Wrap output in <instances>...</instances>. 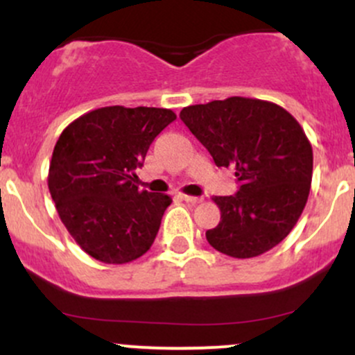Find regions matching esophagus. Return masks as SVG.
<instances>
[{
	"mask_svg": "<svg viewBox=\"0 0 355 355\" xmlns=\"http://www.w3.org/2000/svg\"><path fill=\"white\" fill-rule=\"evenodd\" d=\"M180 198L182 200L190 202V203H200L202 202V197H193V195H185V193H182Z\"/></svg>",
	"mask_w": 355,
	"mask_h": 355,
	"instance_id": "1",
	"label": "esophagus"
}]
</instances>
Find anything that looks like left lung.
Segmentation results:
<instances>
[{
	"label": "left lung",
	"mask_w": 355,
	"mask_h": 355,
	"mask_svg": "<svg viewBox=\"0 0 355 355\" xmlns=\"http://www.w3.org/2000/svg\"><path fill=\"white\" fill-rule=\"evenodd\" d=\"M217 166H232L240 189L214 197L220 222L207 230L215 250L252 259L291 234L312 182V145L299 121L270 101L230 96L180 112Z\"/></svg>",
	"instance_id": "left-lung-1"
}]
</instances>
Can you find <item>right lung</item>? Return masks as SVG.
<instances>
[{"label":"right lung","mask_w":355,"mask_h":355,"mask_svg":"<svg viewBox=\"0 0 355 355\" xmlns=\"http://www.w3.org/2000/svg\"><path fill=\"white\" fill-rule=\"evenodd\" d=\"M175 118L166 108L116 105L85 113L60 135L48 189L63 225L93 259L126 263L152 247L172 198L138 190L137 168Z\"/></svg>","instance_id":"obj_1"}]
</instances>
